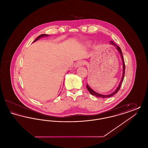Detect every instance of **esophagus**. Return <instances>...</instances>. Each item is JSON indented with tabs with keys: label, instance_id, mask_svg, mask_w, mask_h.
Here are the masks:
<instances>
[{
	"label": "esophagus",
	"instance_id": "obj_1",
	"mask_svg": "<svg viewBox=\"0 0 148 148\" xmlns=\"http://www.w3.org/2000/svg\"><path fill=\"white\" fill-rule=\"evenodd\" d=\"M83 65V62L82 61H79V62H77V63L76 64L75 67L78 68V67L82 66Z\"/></svg>",
	"mask_w": 148,
	"mask_h": 148
}]
</instances>
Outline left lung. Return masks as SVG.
<instances>
[{
  "mask_svg": "<svg viewBox=\"0 0 148 148\" xmlns=\"http://www.w3.org/2000/svg\"><path fill=\"white\" fill-rule=\"evenodd\" d=\"M110 44H112V45H113L114 46H115V48H116V49L118 50V51H119V53H120V56H121V59H122V62H123V76H122V77H121V81H120V82L119 85H118V86L117 87V88H116V89L114 91V92H112V93H111L110 94H108V95H103V94H99V93H98L97 92H95V91H94L92 89V88L88 85V84H86V88H87V89H88V90L89 91V92L92 95H94V96H95V97H99V98H109V97H112L113 95H114L115 94H116V93H117L118 92L120 88V86H121V83H122V82H123V80H124V74H125V63H124V59H123V53H122V51H121V50L120 49V48L119 46H118L115 42H114L113 41H110Z\"/></svg>",
  "mask_w": 148,
  "mask_h": 148,
  "instance_id": "obj_1",
  "label": "left lung"
}]
</instances>
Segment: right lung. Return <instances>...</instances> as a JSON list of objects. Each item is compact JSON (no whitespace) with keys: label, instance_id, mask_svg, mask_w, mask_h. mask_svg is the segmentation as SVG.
<instances>
[{"label":"right lung","instance_id":"add662e5","mask_svg":"<svg viewBox=\"0 0 148 148\" xmlns=\"http://www.w3.org/2000/svg\"><path fill=\"white\" fill-rule=\"evenodd\" d=\"M49 36L48 34H41V35H39V36H38L37 38H36V39H35V40L33 42H36V40H38L39 39H40V38H42V37H44V36Z\"/></svg>","mask_w":148,"mask_h":148}]
</instances>
